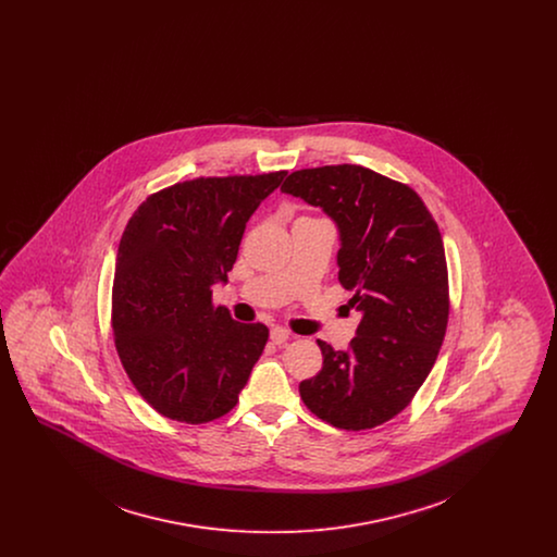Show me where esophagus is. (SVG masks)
<instances>
[{
	"label": "esophagus",
	"instance_id": "esophagus-1",
	"mask_svg": "<svg viewBox=\"0 0 557 557\" xmlns=\"http://www.w3.org/2000/svg\"><path fill=\"white\" fill-rule=\"evenodd\" d=\"M290 336V332H288L286 327H282V325L271 327V343H273V345H284V343H288Z\"/></svg>",
	"mask_w": 557,
	"mask_h": 557
}]
</instances>
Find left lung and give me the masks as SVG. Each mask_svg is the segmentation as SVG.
<instances>
[{
	"instance_id": "1",
	"label": "left lung",
	"mask_w": 557,
	"mask_h": 557,
	"mask_svg": "<svg viewBox=\"0 0 557 557\" xmlns=\"http://www.w3.org/2000/svg\"><path fill=\"white\" fill-rule=\"evenodd\" d=\"M282 191L336 221L338 284L361 313L346 350L318 341L323 368L300 382V398L341 430L384 424L413 400L445 341L449 271L438 225L416 189L361 164L294 171Z\"/></svg>"
}]
</instances>
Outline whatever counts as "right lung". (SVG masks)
Returning <instances> with one entry per match:
<instances>
[{
    "mask_svg": "<svg viewBox=\"0 0 557 557\" xmlns=\"http://www.w3.org/2000/svg\"><path fill=\"white\" fill-rule=\"evenodd\" d=\"M286 171L196 177L150 194L121 236L110 323L123 370L160 416L207 424L230 413L269 338L212 302L246 221Z\"/></svg>",
    "mask_w": 557,
    "mask_h": 557,
    "instance_id": "add662e5",
    "label": "right lung"
}]
</instances>
